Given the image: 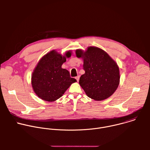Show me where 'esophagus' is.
I'll return each mask as SVG.
<instances>
[{"label":"esophagus","mask_w":150,"mask_h":150,"mask_svg":"<svg viewBox=\"0 0 150 150\" xmlns=\"http://www.w3.org/2000/svg\"><path fill=\"white\" fill-rule=\"evenodd\" d=\"M75 79H76L77 82H78V81H79V75H78V76H77L75 78Z\"/></svg>","instance_id":"1"}]
</instances>
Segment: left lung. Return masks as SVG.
Instances as JSON below:
<instances>
[{
	"instance_id": "left-lung-1",
	"label": "left lung",
	"mask_w": 150,
	"mask_h": 150,
	"mask_svg": "<svg viewBox=\"0 0 150 150\" xmlns=\"http://www.w3.org/2000/svg\"><path fill=\"white\" fill-rule=\"evenodd\" d=\"M76 55L83 60L85 72L80 77L79 83L87 96L97 101L111 96L119 84L117 63L105 52L96 47H89L85 52L78 49Z\"/></svg>"
}]
</instances>
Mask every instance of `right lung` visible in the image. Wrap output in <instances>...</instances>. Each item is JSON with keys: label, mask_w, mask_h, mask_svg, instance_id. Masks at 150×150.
Here are the masks:
<instances>
[{"label": "right lung", "mask_w": 150, "mask_h": 150, "mask_svg": "<svg viewBox=\"0 0 150 150\" xmlns=\"http://www.w3.org/2000/svg\"><path fill=\"white\" fill-rule=\"evenodd\" d=\"M70 52L62 56L55 50L42 57L32 75L31 83L35 93L42 100L54 101L62 96L70 85L76 81L68 70L62 68Z\"/></svg>", "instance_id": "right-lung-1"}]
</instances>
